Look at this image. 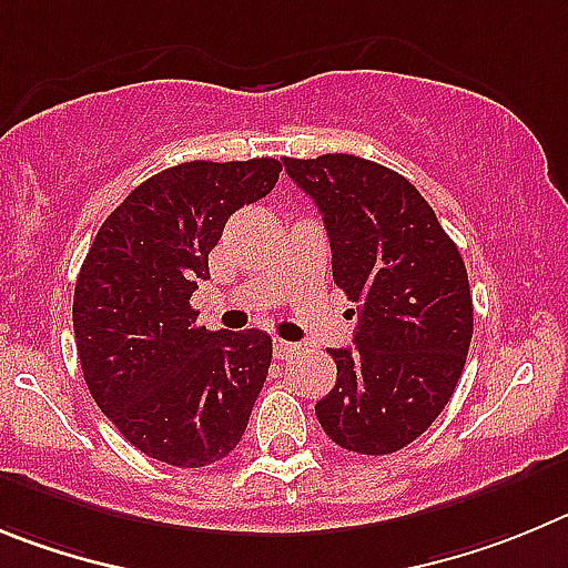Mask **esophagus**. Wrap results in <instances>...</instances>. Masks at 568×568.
<instances>
[{"label": "esophagus", "instance_id": "34e87169", "mask_svg": "<svg viewBox=\"0 0 568 568\" xmlns=\"http://www.w3.org/2000/svg\"><path fill=\"white\" fill-rule=\"evenodd\" d=\"M296 354H300V345H296V342L274 339V356H277V359H294Z\"/></svg>", "mask_w": 568, "mask_h": 568}]
</instances>
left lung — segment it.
I'll use <instances>...</instances> for the list:
<instances>
[{
	"label": "left lung",
	"instance_id": "1",
	"mask_svg": "<svg viewBox=\"0 0 568 568\" xmlns=\"http://www.w3.org/2000/svg\"><path fill=\"white\" fill-rule=\"evenodd\" d=\"M320 209L334 283L356 303V347H328L336 385L316 402L331 442L387 456L444 410L467 362L473 296L456 243L407 178L356 155L285 158Z\"/></svg>",
	"mask_w": 568,
	"mask_h": 568
}]
</instances>
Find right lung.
Listing matches in <instances>:
<instances>
[{
	"instance_id": "right-lung-1",
	"label": "right lung",
	"mask_w": 568,
	"mask_h": 568,
	"mask_svg": "<svg viewBox=\"0 0 568 568\" xmlns=\"http://www.w3.org/2000/svg\"><path fill=\"white\" fill-rule=\"evenodd\" d=\"M280 170L274 158L178 163L132 189L87 252L73 296L84 382L150 458L206 467L246 433L272 336L206 331L189 300L229 217L268 195Z\"/></svg>"
}]
</instances>
